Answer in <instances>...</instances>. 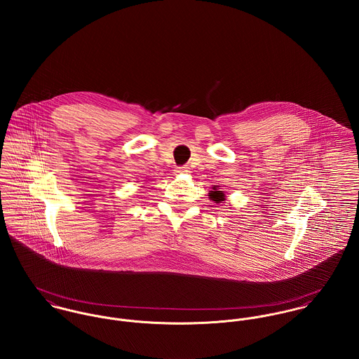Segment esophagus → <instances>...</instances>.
Instances as JSON below:
<instances>
[{"instance_id": "esophagus-1", "label": "esophagus", "mask_w": 359, "mask_h": 359, "mask_svg": "<svg viewBox=\"0 0 359 359\" xmlns=\"http://www.w3.org/2000/svg\"><path fill=\"white\" fill-rule=\"evenodd\" d=\"M177 174H189L191 171H189V167H187V165H184V167H178L177 168V171H175Z\"/></svg>"}]
</instances>
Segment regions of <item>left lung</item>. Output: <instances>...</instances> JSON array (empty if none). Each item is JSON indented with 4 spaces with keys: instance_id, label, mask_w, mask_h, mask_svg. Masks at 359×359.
Returning a JSON list of instances; mask_svg holds the SVG:
<instances>
[{
    "instance_id": "left-lung-1",
    "label": "left lung",
    "mask_w": 359,
    "mask_h": 359,
    "mask_svg": "<svg viewBox=\"0 0 359 359\" xmlns=\"http://www.w3.org/2000/svg\"><path fill=\"white\" fill-rule=\"evenodd\" d=\"M208 198L210 201H212L214 203H224L225 201V194L222 191H219V187L218 185H214L212 187V191L208 192Z\"/></svg>"
}]
</instances>
